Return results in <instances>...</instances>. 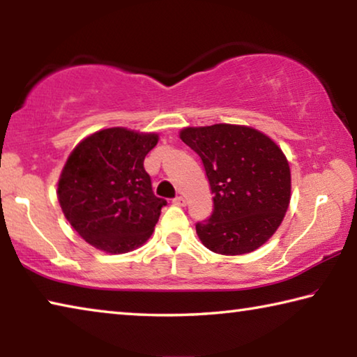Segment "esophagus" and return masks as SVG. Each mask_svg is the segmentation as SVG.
I'll use <instances>...</instances> for the list:
<instances>
[{
    "mask_svg": "<svg viewBox=\"0 0 357 357\" xmlns=\"http://www.w3.org/2000/svg\"><path fill=\"white\" fill-rule=\"evenodd\" d=\"M173 204H176V206H184V204H185V198H184V197L173 198Z\"/></svg>",
    "mask_w": 357,
    "mask_h": 357,
    "instance_id": "obj_1",
    "label": "esophagus"
}]
</instances>
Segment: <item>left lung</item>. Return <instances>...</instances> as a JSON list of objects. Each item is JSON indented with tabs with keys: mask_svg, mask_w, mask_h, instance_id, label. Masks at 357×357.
<instances>
[{
	"mask_svg": "<svg viewBox=\"0 0 357 357\" xmlns=\"http://www.w3.org/2000/svg\"><path fill=\"white\" fill-rule=\"evenodd\" d=\"M179 137L200 155L214 195L213 213L195 225L204 247L243 255L263 245L289 204L291 174L282 149L245 126L187 128Z\"/></svg>",
	"mask_w": 357,
	"mask_h": 357,
	"instance_id": "1",
	"label": "left lung"
}]
</instances>
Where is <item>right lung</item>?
Masks as SVG:
<instances>
[{
	"label": "right lung",
	"instance_id": "right-lung-1",
	"mask_svg": "<svg viewBox=\"0 0 357 357\" xmlns=\"http://www.w3.org/2000/svg\"><path fill=\"white\" fill-rule=\"evenodd\" d=\"M159 137L104 129L72 151L58 183V200L75 231L108 253L146 243L167 200L154 195L144 157Z\"/></svg>",
	"mask_w": 357,
	"mask_h": 357
}]
</instances>
